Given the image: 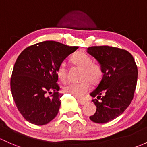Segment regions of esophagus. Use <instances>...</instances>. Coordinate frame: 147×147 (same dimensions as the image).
I'll return each mask as SVG.
<instances>
[{"label": "esophagus", "mask_w": 147, "mask_h": 147, "mask_svg": "<svg viewBox=\"0 0 147 147\" xmlns=\"http://www.w3.org/2000/svg\"><path fill=\"white\" fill-rule=\"evenodd\" d=\"M78 102L82 105H84L86 103V101H84V100H82V99H78Z\"/></svg>", "instance_id": "34e87169"}]
</instances>
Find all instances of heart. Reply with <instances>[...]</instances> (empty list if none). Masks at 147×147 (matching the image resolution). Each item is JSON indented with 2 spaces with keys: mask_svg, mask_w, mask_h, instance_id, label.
<instances>
[{
  "mask_svg": "<svg viewBox=\"0 0 147 147\" xmlns=\"http://www.w3.org/2000/svg\"><path fill=\"white\" fill-rule=\"evenodd\" d=\"M72 63L82 69L81 82L68 83L63 86V92L77 98H82L90 89V84H96L103 78V72L101 65L94 62L92 57L85 52L79 51L71 58ZM57 76L62 82L67 79V68L65 63H61L56 70Z\"/></svg>",
  "mask_w": 147,
  "mask_h": 147,
  "instance_id": "b5f03b06",
  "label": "heart"
}]
</instances>
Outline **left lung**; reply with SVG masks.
Here are the masks:
<instances>
[{"instance_id":"obj_1","label":"left lung","mask_w":147,"mask_h":147,"mask_svg":"<svg viewBox=\"0 0 147 147\" xmlns=\"http://www.w3.org/2000/svg\"><path fill=\"white\" fill-rule=\"evenodd\" d=\"M87 52L101 65L103 78L90 94L96 111L89 117L96 123H106L121 115L129 106L137 86V70L127 51L109 46H92Z\"/></svg>"}]
</instances>
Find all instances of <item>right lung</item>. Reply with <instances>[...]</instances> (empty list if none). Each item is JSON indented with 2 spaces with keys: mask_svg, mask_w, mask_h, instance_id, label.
<instances>
[{
  "mask_svg": "<svg viewBox=\"0 0 147 147\" xmlns=\"http://www.w3.org/2000/svg\"><path fill=\"white\" fill-rule=\"evenodd\" d=\"M78 49L46 41L26 48L20 54L12 70L10 88L17 108L26 120L44 125L56 116L62 96L58 92L57 68ZM47 93L52 94L46 97Z\"/></svg>",
  "mask_w": 147,
  "mask_h": 147,
  "instance_id": "obj_1",
  "label": "right lung"
}]
</instances>
